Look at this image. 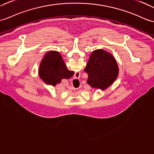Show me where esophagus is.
<instances>
[{
  "instance_id": "1",
  "label": "esophagus",
  "mask_w": 154,
  "mask_h": 154,
  "mask_svg": "<svg viewBox=\"0 0 154 154\" xmlns=\"http://www.w3.org/2000/svg\"><path fill=\"white\" fill-rule=\"evenodd\" d=\"M80 75H81V73L80 72H76L75 73V77H76V78H79L80 77Z\"/></svg>"
}]
</instances>
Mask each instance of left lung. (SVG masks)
<instances>
[{
    "label": "left lung",
    "instance_id": "8db88e82",
    "mask_svg": "<svg viewBox=\"0 0 154 154\" xmlns=\"http://www.w3.org/2000/svg\"><path fill=\"white\" fill-rule=\"evenodd\" d=\"M84 71L88 74L87 83L91 87L104 91L117 79L119 66L112 54L98 49L91 53Z\"/></svg>",
    "mask_w": 154,
    "mask_h": 154
}]
</instances>
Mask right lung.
<instances>
[{
    "label": "right lung",
    "mask_w": 154,
    "mask_h": 154,
    "mask_svg": "<svg viewBox=\"0 0 154 154\" xmlns=\"http://www.w3.org/2000/svg\"><path fill=\"white\" fill-rule=\"evenodd\" d=\"M74 72L67 69L60 54L54 51L46 52L38 67V75L47 85L55 87L63 79H69Z\"/></svg>",
    "instance_id": "add662e5"
}]
</instances>
